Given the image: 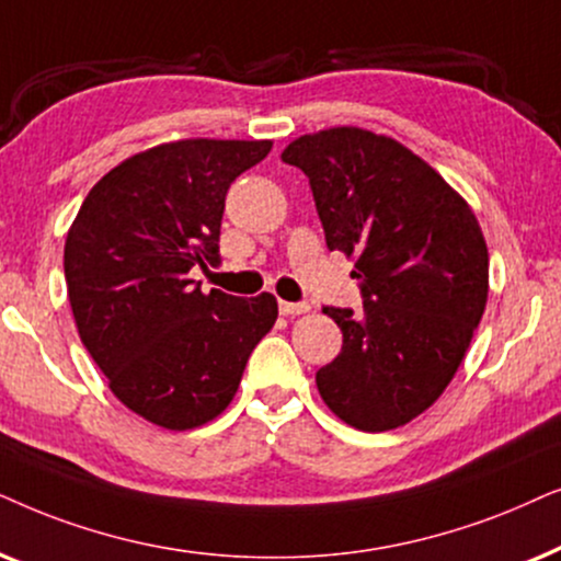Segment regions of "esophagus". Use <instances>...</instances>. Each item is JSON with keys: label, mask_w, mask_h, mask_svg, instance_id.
I'll return each instance as SVG.
<instances>
[{"label": "esophagus", "mask_w": 561, "mask_h": 561, "mask_svg": "<svg viewBox=\"0 0 561 561\" xmlns=\"http://www.w3.org/2000/svg\"><path fill=\"white\" fill-rule=\"evenodd\" d=\"M308 310H310L308 302L279 300V312H282V316H302V312H308Z\"/></svg>", "instance_id": "obj_1"}]
</instances>
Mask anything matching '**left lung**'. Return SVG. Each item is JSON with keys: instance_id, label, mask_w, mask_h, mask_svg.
<instances>
[{"instance_id": "8db88e82", "label": "left lung", "mask_w": 561, "mask_h": 561, "mask_svg": "<svg viewBox=\"0 0 561 561\" xmlns=\"http://www.w3.org/2000/svg\"><path fill=\"white\" fill-rule=\"evenodd\" d=\"M282 161L310 179L331 251L356 256L362 310L323 308L343 333L320 398L358 431L405 425L438 400L488 302V245L469 205L398 140L331 128Z\"/></svg>"}]
</instances>
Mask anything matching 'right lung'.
<instances>
[{
  "instance_id": "obj_1",
  "label": "right lung",
  "mask_w": 561,
  "mask_h": 561,
  "mask_svg": "<svg viewBox=\"0 0 561 561\" xmlns=\"http://www.w3.org/2000/svg\"><path fill=\"white\" fill-rule=\"evenodd\" d=\"M268 151L272 140L156 146L104 174L66 236L81 343L115 398L161 428L220 415L276 320L274 295H205L190 276L220 264L226 194Z\"/></svg>"
}]
</instances>
